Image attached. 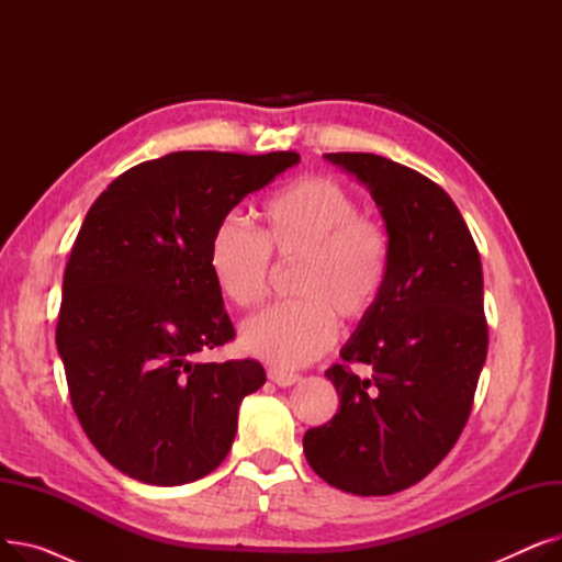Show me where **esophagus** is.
<instances>
[{
  "instance_id": "obj_1",
  "label": "esophagus",
  "mask_w": 562,
  "mask_h": 562,
  "mask_svg": "<svg viewBox=\"0 0 562 562\" xmlns=\"http://www.w3.org/2000/svg\"><path fill=\"white\" fill-rule=\"evenodd\" d=\"M269 378L276 382L278 387H291V385H296V382L301 380V375L286 373V371H282V369H269Z\"/></svg>"
}]
</instances>
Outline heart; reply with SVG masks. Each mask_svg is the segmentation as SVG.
<instances>
[{"label": "heart", "instance_id": "obj_1", "mask_svg": "<svg viewBox=\"0 0 562 562\" xmlns=\"http://www.w3.org/2000/svg\"><path fill=\"white\" fill-rule=\"evenodd\" d=\"M261 218L259 234L239 214L225 216L212 234L210 269L232 303L250 307L269 286L271 252L303 261L296 278L303 299L248 316L239 333L250 356L299 369L335 344L337 312L358 321L375 307L390 278V236L326 177H303L280 189L263 204Z\"/></svg>", "mask_w": 562, "mask_h": 562}]
</instances>
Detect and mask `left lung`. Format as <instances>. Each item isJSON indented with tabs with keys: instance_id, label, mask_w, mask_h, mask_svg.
<instances>
[{
	"instance_id": "1",
	"label": "left lung",
	"mask_w": 562,
	"mask_h": 562,
	"mask_svg": "<svg viewBox=\"0 0 562 562\" xmlns=\"http://www.w3.org/2000/svg\"><path fill=\"white\" fill-rule=\"evenodd\" d=\"M371 193L392 246L375 307L333 364L337 415L303 437L316 474L337 490L385 496L426 479L458 441L487 356L483 269L449 193L422 172L367 153L323 155Z\"/></svg>"
}]
</instances>
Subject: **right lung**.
I'll use <instances>...</instances> for the list:
<instances>
[{"mask_svg":"<svg viewBox=\"0 0 562 562\" xmlns=\"http://www.w3.org/2000/svg\"><path fill=\"white\" fill-rule=\"evenodd\" d=\"M296 153H170L117 180L77 234L56 348L93 447L147 485L193 483L225 460L255 360L195 362L234 339L210 269L216 225L296 166Z\"/></svg>","mask_w":562,"mask_h":562,"instance_id":"obj_1","label":"right lung"}]
</instances>
